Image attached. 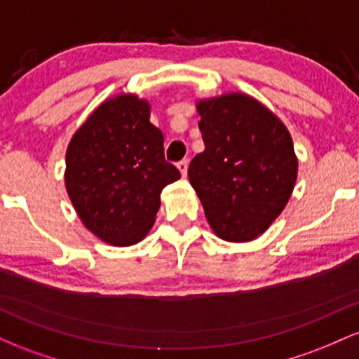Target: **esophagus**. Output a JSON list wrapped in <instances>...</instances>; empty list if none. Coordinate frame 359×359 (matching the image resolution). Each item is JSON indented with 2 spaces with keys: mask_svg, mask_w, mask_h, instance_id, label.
<instances>
[{
  "mask_svg": "<svg viewBox=\"0 0 359 359\" xmlns=\"http://www.w3.org/2000/svg\"><path fill=\"white\" fill-rule=\"evenodd\" d=\"M177 167H179L180 174H182V177L187 175V168H189V160H180L179 163H177Z\"/></svg>",
  "mask_w": 359,
  "mask_h": 359,
  "instance_id": "obj_1",
  "label": "esophagus"
}]
</instances>
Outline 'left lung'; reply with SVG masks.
<instances>
[{
	"mask_svg": "<svg viewBox=\"0 0 359 359\" xmlns=\"http://www.w3.org/2000/svg\"><path fill=\"white\" fill-rule=\"evenodd\" d=\"M205 150L189 180L221 240L250 241L283 211L297 180L294 143L262 102L231 93L197 102Z\"/></svg>",
	"mask_w": 359,
	"mask_h": 359,
	"instance_id": "1",
	"label": "left lung"
}]
</instances>
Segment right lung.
Here are the masks:
<instances>
[{
  "label": "right lung",
  "mask_w": 359,
  "mask_h": 359,
  "mask_svg": "<svg viewBox=\"0 0 359 359\" xmlns=\"http://www.w3.org/2000/svg\"><path fill=\"white\" fill-rule=\"evenodd\" d=\"M180 179L163 155L150 104L135 94L104 101L76 131L65 154V187L86 228L102 241L130 246L147 236L160 192Z\"/></svg>",
  "instance_id": "1"
}]
</instances>
